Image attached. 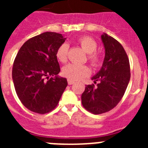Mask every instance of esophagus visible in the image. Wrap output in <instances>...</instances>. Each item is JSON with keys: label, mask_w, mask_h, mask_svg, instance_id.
Wrapping results in <instances>:
<instances>
[{"label": "esophagus", "mask_w": 148, "mask_h": 148, "mask_svg": "<svg viewBox=\"0 0 148 148\" xmlns=\"http://www.w3.org/2000/svg\"><path fill=\"white\" fill-rule=\"evenodd\" d=\"M67 82H68V84H69V85H72V84H73L75 83V82H73V81L70 80V79H68Z\"/></svg>", "instance_id": "esophagus-1"}]
</instances>
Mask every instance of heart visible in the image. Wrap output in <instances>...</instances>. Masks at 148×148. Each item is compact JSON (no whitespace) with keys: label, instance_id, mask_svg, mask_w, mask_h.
I'll use <instances>...</instances> for the list:
<instances>
[{"label":"heart","instance_id":"heart-1","mask_svg":"<svg viewBox=\"0 0 148 148\" xmlns=\"http://www.w3.org/2000/svg\"><path fill=\"white\" fill-rule=\"evenodd\" d=\"M78 43L82 46L83 49L88 53V58L93 66L100 64V56L95 53L97 49V43L92 38L89 36H83L78 39ZM69 44L64 43L57 49L56 57L61 63H65L67 61ZM90 74V70L87 65L69 64L63 67L62 75L72 81H78L88 76Z\"/></svg>","mask_w":148,"mask_h":148}]
</instances>
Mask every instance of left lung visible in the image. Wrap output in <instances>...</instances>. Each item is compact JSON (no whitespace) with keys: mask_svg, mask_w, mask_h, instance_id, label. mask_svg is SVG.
Here are the masks:
<instances>
[{"mask_svg":"<svg viewBox=\"0 0 148 148\" xmlns=\"http://www.w3.org/2000/svg\"><path fill=\"white\" fill-rule=\"evenodd\" d=\"M101 38L105 49L103 64L92 77L94 83L87 85L82 95V105L93 114H101L114 108L121 101L130 78L129 59L119 41L108 34Z\"/></svg>","mask_w":148,"mask_h":148,"instance_id":"left-lung-1","label":"left lung"}]
</instances>
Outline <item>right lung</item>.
<instances>
[{"mask_svg": "<svg viewBox=\"0 0 148 148\" xmlns=\"http://www.w3.org/2000/svg\"><path fill=\"white\" fill-rule=\"evenodd\" d=\"M66 40L61 34L46 32L29 39L18 51L12 67L18 97L27 109L44 114L58 105L67 86L59 77L57 49Z\"/></svg>", "mask_w": 148, "mask_h": 148, "instance_id": "obj_1", "label": "right lung"}]
</instances>
